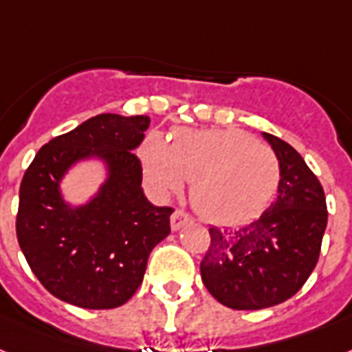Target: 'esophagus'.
<instances>
[{"label": "esophagus", "instance_id": "1", "mask_svg": "<svg viewBox=\"0 0 352 352\" xmlns=\"http://www.w3.org/2000/svg\"><path fill=\"white\" fill-rule=\"evenodd\" d=\"M190 221H192L190 214H187L183 208H176V210L173 212V216H170V228H173V230H179V228H183V226Z\"/></svg>", "mask_w": 352, "mask_h": 352}]
</instances>
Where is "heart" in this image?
<instances>
[{"instance_id":"heart-1","label":"heart","mask_w":352,"mask_h":352,"mask_svg":"<svg viewBox=\"0 0 352 352\" xmlns=\"http://www.w3.org/2000/svg\"><path fill=\"white\" fill-rule=\"evenodd\" d=\"M140 160L151 185L179 192L192 182L190 199L208 221L241 225L268 207L280 183L274 151L237 129H179L170 144L149 135Z\"/></svg>"}]
</instances>
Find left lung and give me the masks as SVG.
I'll return each mask as SVG.
<instances>
[{
  "label": "left lung",
  "mask_w": 352,
  "mask_h": 352,
  "mask_svg": "<svg viewBox=\"0 0 352 352\" xmlns=\"http://www.w3.org/2000/svg\"><path fill=\"white\" fill-rule=\"evenodd\" d=\"M280 164L277 199L250 225L208 228L203 284L223 306L263 309L292 298L311 275L327 226L326 194L297 151L264 133Z\"/></svg>",
  "instance_id": "obj_1"
}]
</instances>
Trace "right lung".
<instances>
[{
	"label": "right lung",
	"mask_w": 352,
	"mask_h": 352,
	"mask_svg": "<svg viewBox=\"0 0 352 352\" xmlns=\"http://www.w3.org/2000/svg\"><path fill=\"white\" fill-rule=\"evenodd\" d=\"M149 117L104 113L45 144L19 187L17 243L39 283L84 309L126 304L144 280L151 250L170 234L174 208L155 207L142 190L135 149ZM88 155L110 165V178L88 206L68 208L58 182Z\"/></svg>",
	"instance_id": "right-lung-1"
}]
</instances>
